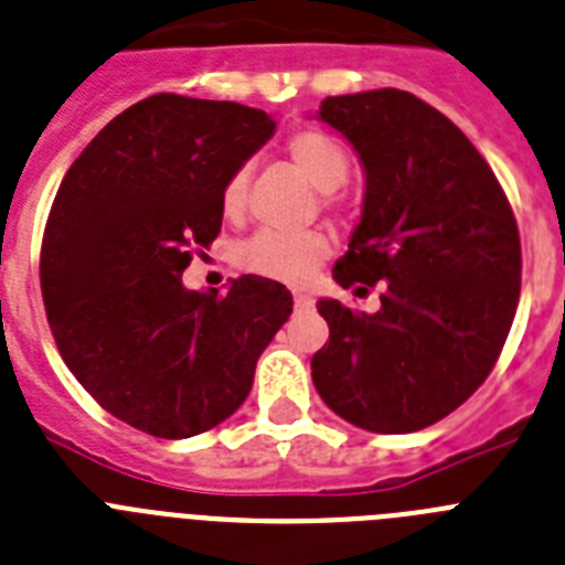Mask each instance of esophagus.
<instances>
[{"label": "esophagus", "mask_w": 565, "mask_h": 565, "mask_svg": "<svg viewBox=\"0 0 565 565\" xmlns=\"http://www.w3.org/2000/svg\"><path fill=\"white\" fill-rule=\"evenodd\" d=\"M294 306L300 308H311L315 306V300H311V294H306V291H294Z\"/></svg>", "instance_id": "1"}]
</instances>
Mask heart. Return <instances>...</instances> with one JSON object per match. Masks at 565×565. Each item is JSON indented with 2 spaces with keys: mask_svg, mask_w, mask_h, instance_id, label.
Masks as SVG:
<instances>
[{
  "mask_svg": "<svg viewBox=\"0 0 565 565\" xmlns=\"http://www.w3.org/2000/svg\"><path fill=\"white\" fill-rule=\"evenodd\" d=\"M286 151L297 171L306 177L317 191H334L349 180L351 159L340 139L320 128H300L286 139ZM248 196V171L239 168L228 177L223 188V214L228 220H239ZM329 236L320 231H300V234H282V231H259L248 236L234 254L236 268L257 274L277 282H302L315 274L317 265L329 257Z\"/></svg>",
  "mask_w": 565,
  "mask_h": 565,
  "instance_id": "heart-1",
  "label": "heart"
}]
</instances>
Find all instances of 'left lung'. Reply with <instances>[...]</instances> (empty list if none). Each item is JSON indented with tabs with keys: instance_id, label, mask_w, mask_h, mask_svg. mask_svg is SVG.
<instances>
[{
	"instance_id": "obj_1",
	"label": "left lung",
	"mask_w": 565,
	"mask_h": 565,
	"mask_svg": "<svg viewBox=\"0 0 565 565\" xmlns=\"http://www.w3.org/2000/svg\"><path fill=\"white\" fill-rule=\"evenodd\" d=\"M354 145L363 216L334 279L380 282V311L320 300L329 342L311 356L326 406L365 431H420L462 406L498 363L520 300V234L469 137L408 90L322 99Z\"/></svg>"
}]
</instances>
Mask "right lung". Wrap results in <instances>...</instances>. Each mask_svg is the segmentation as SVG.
<instances>
[{"mask_svg": "<svg viewBox=\"0 0 565 565\" xmlns=\"http://www.w3.org/2000/svg\"><path fill=\"white\" fill-rule=\"evenodd\" d=\"M257 108L153 94L67 168L42 236L40 282L62 360L128 426L182 440L228 420L291 294L245 274L228 294L182 271L223 228V188L271 139Z\"/></svg>", "mask_w": 565, "mask_h": 565, "instance_id": "add662e5", "label": "right lung"}]
</instances>
